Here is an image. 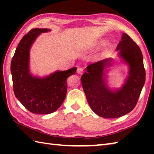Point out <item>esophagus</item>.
I'll return each mask as SVG.
<instances>
[{
    "label": "esophagus",
    "instance_id": "34e87169",
    "mask_svg": "<svg viewBox=\"0 0 154 154\" xmlns=\"http://www.w3.org/2000/svg\"><path fill=\"white\" fill-rule=\"evenodd\" d=\"M77 73H79V74H80V75L83 74V68L79 67V68L77 69Z\"/></svg>",
    "mask_w": 154,
    "mask_h": 154
}]
</instances>
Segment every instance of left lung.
<instances>
[{
	"label": "left lung",
	"instance_id": "obj_1",
	"mask_svg": "<svg viewBox=\"0 0 154 154\" xmlns=\"http://www.w3.org/2000/svg\"><path fill=\"white\" fill-rule=\"evenodd\" d=\"M119 57L128 66V75L119 89H111L107 85L106 72L114 61L106 58L87 67L81 77L87 102L93 112L101 117L114 119L134 109L146 80L143 55L138 45L123 33L116 47Z\"/></svg>",
	"mask_w": 154,
	"mask_h": 154
}]
</instances>
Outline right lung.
Segmentation results:
<instances>
[{
	"instance_id": "add662e5",
	"label": "right lung",
	"mask_w": 154,
	"mask_h": 154,
	"mask_svg": "<svg viewBox=\"0 0 154 154\" xmlns=\"http://www.w3.org/2000/svg\"><path fill=\"white\" fill-rule=\"evenodd\" d=\"M47 28H34L20 42L12 57L11 71L16 97L26 109L35 114H50L63 103L67 93V79L77 67L56 71L46 77L34 76L30 69V51L32 44Z\"/></svg>"
}]
</instances>
